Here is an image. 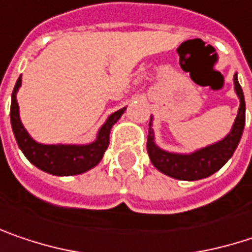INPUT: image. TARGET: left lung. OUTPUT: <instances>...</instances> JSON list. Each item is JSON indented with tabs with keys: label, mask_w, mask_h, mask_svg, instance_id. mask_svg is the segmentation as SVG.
<instances>
[{
	"label": "left lung",
	"mask_w": 252,
	"mask_h": 252,
	"mask_svg": "<svg viewBox=\"0 0 252 252\" xmlns=\"http://www.w3.org/2000/svg\"><path fill=\"white\" fill-rule=\"evenodd\" d=\"M234 89L240 99V108L231 131L217 143L199 149L193 153H172L160 149L156 144L153 131V117L150 118L147 151L153 166L161 173L179 180H200L217 173L234 154L240 144L242 131L245 126V101L241 89L238 75H234Z\"/></svg>",
	"instance_id": "left-lung-1"
}]
</instances>
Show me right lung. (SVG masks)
Listing matches in <instances>:
<instances>
[{
    "instance_id": "right-lung-1",
    "label": "right lung",
    "mask_w": 252,
    "mask_h": 252,
    "mask_svg": "<svg viewBox=\"0 0 252 252\" xmlns=\"http://www.w3.org/2000/svg\"><path fill=\"white\" fill-rule=\"evenodd\" d=\"M21 86L18 78L11 95V126L17 144L27 160L37 169L53 176H75L94 169L103 157L109 144V132L112 126L121 118L126 109H118L111 114L99 128L95 141L89 144H41L32 138L20 120V108L17 102V92Z\"/></svg>"
}]
</instances>
